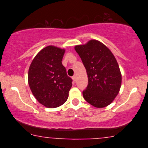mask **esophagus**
Masks as SVG:
<instances>
[{"label":"esophagus","instance_id":"1","mask_svg":"<svg viewBox=\"0 0 148 148\" xmlns=\"http://www.w3.org/2000/svg\"><path fill=\"white\" fill-rule=\"evenodd\" d=\"M72 79H73V82H75V81H76V76H73L72 77Z\"/></svg>","mask_w":148,"mask_h":148}]
</instances>
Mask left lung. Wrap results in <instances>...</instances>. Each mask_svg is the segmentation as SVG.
Masks as SVG:
<instances>
[{
    "instance_id": "obj_1",
    "label": "left lung",
    "mask_w": 148,
    "mask_h": 148,
    "mask_svg": "<svg viewBox=\"0 0 148 148\" xmlns=\"http://www.w3.org/2000/svg\"><path fill=\"white\" fill-rule=\"evenodd\" d=\"M86 69L88 85L83 92L85 100L96 108H104L118 95L122 82L120 69L108 47L96 40L75 46Z\"/></svg>"
}]
</instances>
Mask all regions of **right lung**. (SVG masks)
<instances>
[{
	"label": "right lung",
	"instance_id": "add662e5",
	"mask_svg": "<svg viewBox=\"0 0 148 148\" xmlns=\"http://www.w3.org/2000/svg\"><path fill=\"white\" fill-rule=\"evenodd\" d=\"M65 50L54 46L42 49L32 60L28 71V84L36 100L50 108L67 100L72 79L62 64Z\"/></svg>",
	"mask_w": 148,
	"mask_h": 148
}]
</instances>
